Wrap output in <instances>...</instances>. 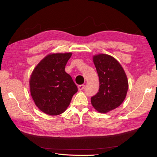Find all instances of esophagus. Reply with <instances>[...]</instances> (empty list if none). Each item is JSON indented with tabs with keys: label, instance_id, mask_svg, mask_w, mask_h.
Segmentation results:
<instances>
[{
	"label": "esophagus",
	"instance_id": "obj_1",
	"mask_svg": "<svg viewBox=\"0 0 157 157\" xmlns=\"http://www.w3.org/2000/svg\"><path fill=\"white\" fill-rule=\"evenodd\" d=\"M85 87V85L84 84H80L79 85V86H78V90H82Z\"/></svg>",
	"mask_w": 157,
	"mask_h": 157
}]
</instances>
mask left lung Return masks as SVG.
I'll return each mask as SVG.
<instances>
[{"label":"left lung","instance_id":"1","mask_svg":"<svg viewBox=\"0 0 157 157\" xmlns=\"http://www.w3.org/2000/svg\"><path fill=\"white\" fill-rule=\"evenodd\" d=\"M93 61L99 79V88L91 98V103L98 112L106 113L124 101L128 81L121 65L113 57L98 54L93 57Z\"/></svg>","mask_w":157,"mask_h":157}]
</instances>
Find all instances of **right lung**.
<instances>
[{
    "instance_id": "1",
    "label": "right lung",
    "mask_w": 157,
    "mask_h": 157,
    "mask_svg": "<svg viewBox=\"0 0 157 157\" xmlns=\"http://www.w3.org/2000/svg\"><path fill=\"white\" fill-rule=\"evenodd\" d=\"M72 53L48 54L33 70L29 85L32 98L40 111L50 115L63 113L77 86L65 71Z\"/></svg>"
}]
</instances>
